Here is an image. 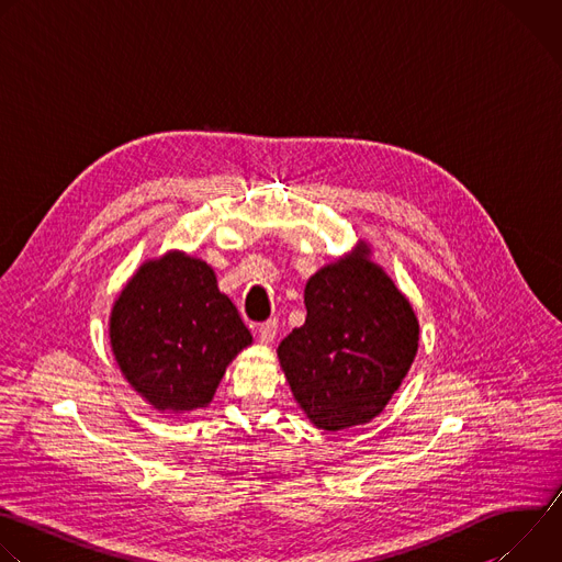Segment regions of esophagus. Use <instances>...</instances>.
<instances>
[{
  "instance_id": "34e87169",
  "label": "esophagus",
  "mask_w": 562,
  "mask_h": 562,
  "mask_svg": "<svg viewBox=\"0 0 562 562\" xmlns=\"http://www.w3.org/2000/svg\"><path fill=\"white\" fill-rule=\"evenodd\" d=\"M276 334H278V319L276 317H271V319H267V323L258 325V336H260L262 342H273Z\"/></svg>"
}]
</instances>
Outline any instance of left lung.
Returning a JSON list of instances; mask_svg holds the SVG:
<instances>
[{"label": "left lung", "mask_w": 562, "mask_h": 562, "mask_svg": "<svg viewBox=\"0 0 562 562\" xmlns=\"http://www.w3.org/2000/svg\"><path fill=\"white\" fill-rule=\"evenodd\" d=\"M304 304V325L278 347L295 400L327 431L369 423L416 358L412 304L367 249L308 278Z\"/></svg>", "instance_id": "1"}]
</instances>
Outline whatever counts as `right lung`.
Segmentation results:
<instances>
[{
  "mask_svg": "<svg viewBox=\"0 0 562 562\" xmlns=\"http://www.w3.org/2000/svg\"><path fill=\"white\" fill-rule=\"evenodd\" d=\"M251 345L215 273L184 254L146 262L120 293L111 347L126 380L155 409L204 407L226 364Z\"/></svg>",
  "mask_w": 562,
  "mask_h": 562,
  "instance_id": "add662e5",
  "label": "right lung"
}]
</instances>
